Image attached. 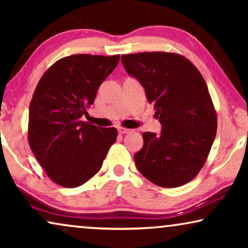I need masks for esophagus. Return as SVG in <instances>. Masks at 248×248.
Here are the masks:
<instances>
[{
    "mask_svg": "<svg viewBox=\"0 0 248 248\" xmlns=\"http://www.w3.org/2000/svg\"><path fill=\"white\" fill-rule=\"evenodd\" d=\"M117 130L121 134H126V133H131V132H132L131 128H126V127H123V126H118Z\"/></svg>",
    "mask_w": 248,
    "mask_h": 248,
    "instance_id": "1",
    "label": "esophagus"
}]
</instances>
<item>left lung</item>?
<instances>
[{
    "label": "left lung",
    "instance_id": "left-lung-1",
    "mask_svg": "<svg viewBox=\"0 0 248 248\" xmlns=\"http://www.w3.org/2000/svg\"><path fill=\"white\" fill-rule=\"evenodd\" d=\"M122 63L143 86L161 123V134L144 132L134 155L138 170L161 187L192 181L204 166L217 133V113L202 74L177 53L122 55Z\"/></svg>",
    "mask_w": 248,
    "mask_h": 248
}]
</instances>
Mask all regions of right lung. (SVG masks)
Returning <instances> with one entry per match:
<instances>
[{
	"label": "right lung",
	"mask_w": 248,
	"mask_h": 248,
	"mask_svg": "<svg viewBox=\"0 0 248 248\" xmlns=\"http://www.w3.org/2000/svg\"><path fill=\"white\" fill-rule=\"evenodd\" d=\"M118 62L120 55L76 54L56 61L37 83L29 106L28 142L57 185L73 188L93 178L116 141V128L96 126L81 116Z\"/></svg>",
	"instance_id": "right-lung-1"
}]
</instances>
